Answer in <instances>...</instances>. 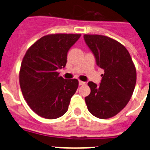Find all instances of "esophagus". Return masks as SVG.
Wrapping results in <instances>:
<instances>
[{"label": "esophagus", "instance_id": "1", "mask_svg": "<svg viewBox=\"0 0 150 150\" xmlns=\"http://www.w3.org/2000/svg\"><path fill=\"white\" fill-rule=\"evenodd\" d=\"M85 84H86V83H85V82L80 81V80H79V86H82V85H85Z\"/></svg>", "mask_w": 150, "mask_h": 150}]
</instances>
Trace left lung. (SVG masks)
<instances>
[{
	"instance_id": "left-lung-1",
	"label": "left lung",
	"mask_w": 150,
	"mask_h": 150,
	"mask_svg": "<svg viewBox=\"0 0 150 150\" xmlns=\"http://www.w3.org/2000/svg\"><path fill=\"white\" fill-rule=\"evenodd\" d=\"M83 38L97 65L104 71L99 86L88 83L91 92L85 100L93 116L109 119L118 114L132 98L137 80L134 64L127 49L116 40L99 34H84Z\"/></svg>"
}]
</instances>
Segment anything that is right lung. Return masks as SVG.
Instances as JSON below:
<instances>
[{
	"label": "right lung",
	"instance_id": "1",
	"mask_svg": "<svg viewBox=\"0 0 150 150\" xmlns=\"http://www.w3.org/2000/svg\"><path fill=\"white\" fill-rule=\"evenodd\" d=\"M80 36L48 34L26 52L19 71V84L28 105L38 116L54 120L68 110L79 82L64 79L57 71L65 67L67 52Z\"/></svg>",
	"mask_w": 150,
	"mask_h": 150
}]
</instances>
